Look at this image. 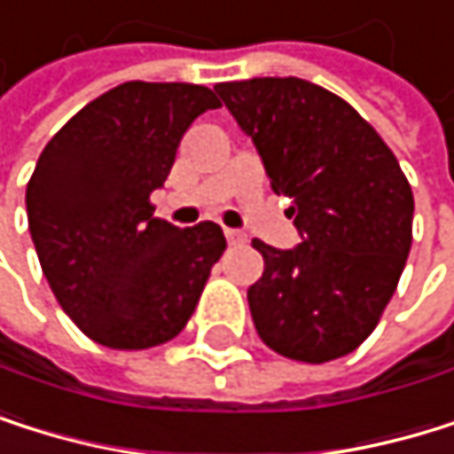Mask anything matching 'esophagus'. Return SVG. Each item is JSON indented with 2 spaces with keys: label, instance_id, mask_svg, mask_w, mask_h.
<instances>
[{
  "label": "esophagus",
  "instance_id": "1",
  "mask_svg": "<svg viewBox=\"0 0 454 454\" xmlns=\"http://www.w3.org/2000/svg\"><path fill=\"white\" fill-rule=\"evenodd\" d=\"M224 235H227V240H230V246H240V243H246V235L240 232V230H224Z\"/></svg>",
  "mask_w": 454,
  "mask_h": 454
}]
</instances>
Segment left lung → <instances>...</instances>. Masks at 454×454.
Returning a JSON list of instances; mask_svg holds the SVG:
<instances>
[{"instance_id": "1", "label": "left lung", "mask_w": 454, "mask_h": 454, "mask_svg": "<svg viewBox=\"0 0 454 454\" xmlns=\"http://www.w3.org/2000/svg\"><path fill=\"white\" fill-rule=\"evenodd\" d=\"M214 89L303 232L289 252L252 240L265 260L248 286L260 338L314 365L355 352L395 294L411 248L414 194L395 153L347 99L317 83L252 78Z\"/></svg>"}]
</instances>
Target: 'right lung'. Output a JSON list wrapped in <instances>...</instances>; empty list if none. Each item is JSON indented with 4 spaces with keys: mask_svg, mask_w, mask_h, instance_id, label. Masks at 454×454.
Returning <instances> with one entry per match:
<instances>
[{
    "mask_svg": "<svg viewBox=\"0 0 454 454\" xmlns=\"http://www.w3.org/2000/svg\"><path fill=\"white\" fill-rule=\"evenodd\" d=\"M219 105L197 83L129 81L43 148L27 184L29 232L59 306L91 341L151 349L194 314L224 232L156 219L151 192L168 181L189 124Z\"/></svg>",
    "mask_w": 454,
    "mask_h": 454,
    "instance_id": "add662e5",
    "label": "right lung"
}]
</instances>
